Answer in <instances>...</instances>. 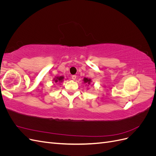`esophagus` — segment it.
I'll return each mask as SVG.
<instances>
[{
	"mask_svg": "<svg viewBox=\"0 0 156 156\" xmlns=\"http://www.w3.org/2000/svg\"><path fill=\"white\" fill-rule=\"evenodd\" d=\"M76 78H77V76H76V75H72V79L73 80V81H74V80L76 79Z\"/></svg>",
	"mask_w": 156,
	"mask_h": 156,
	"instance_id": "34e87169",
	"label": "esophagus"
}]
</instances>
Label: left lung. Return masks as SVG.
I'll list each match as a JSON object with an SVG mask.
<instances>
[{
    "instance_id": "8db88e82",
    "label": "left lung",
    "mask_w": 156,
    "mask_h": 156,
    "mask_svg": "<svg viewBox=\"0 0 156 156\" xmlns=\"http://www.w3.org/2000/svg\"><path fill=\"white\" fill-rule=\"evenodd\" d=\"M83 81H84V83H87V84H90V82H91V80L90 79H88L87 78H84Z\"/></svg>"
}]
</instances>
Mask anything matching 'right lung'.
Returning a JSON list of instances; mask_svg holds the SVG:
<instances>
[{
  "label": "right lung",
  "mask_w": 156,
  "mask_h": 156,
  "mask_svg": "<svg viewBox=\"0 0 156 156\" xmlns=\"http://www.w3.org/2000/svg\"><path fill=\"white\" fill-rule=\"evenodd\" d=\"M64 79V77H56V79H55V82L56 83H58V82H61L62 81V79Z\"/></svg>",
  "instance_id": "obj_1"
}]
</instances>
